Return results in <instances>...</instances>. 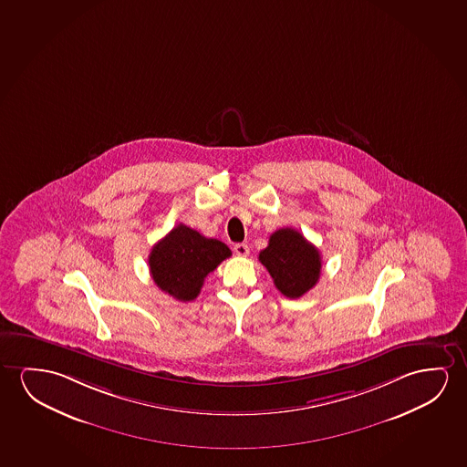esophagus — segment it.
Returning <instances> with one entry per match:
<instances>
[{
	"label": "esophagus",
	"instance_id": "34e87169",
	"mask_svg": "<svg viewBox=\"0 0 467 467\" xmlns=\"http://www.w3.org/2000/svg\"><path fill=\"white\" fill-rule=\"evenodd\" d=\"M234 254L237 257H247L249 255V245L247 244H236L234 245Z\"/></svg>",
	"mask_w": 467,
	"mask_h": 467
}]
</instances>
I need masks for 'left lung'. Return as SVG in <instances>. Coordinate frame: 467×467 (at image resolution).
Returning <instances> with one entry per match:
<instances>
[{
    "instance_id": "left-lung-1",
    "label": "left lung",
    "mask_w": 467,
    "mask_h": 467,
    "mask_svg": "<svg viewBox=\"0 0 467 467\" xmlns=\"http://www.w3.org/2000/svg\"><path fill=\"white\" fill-rule=\"evenodd\" d=\"M258 260L270 273L277 291L287 298L302 297L321 275L318 249L292 228L275 231Z\"/></svg>"
}]
</instances>
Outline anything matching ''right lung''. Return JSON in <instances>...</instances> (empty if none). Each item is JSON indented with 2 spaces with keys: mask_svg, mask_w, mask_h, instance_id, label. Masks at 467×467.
I'll use <instances>...</instances> for the list:
<instances>
[{
  "mask_svg": "<svg viewBox=\"0 0 467 467\" xmlns=\"http://www.w3.org/2000/svg\"><path fill=\"white\" fill-rule=\"evenodd\" d=\"M228 257L226 244L180 223L152 247L149 270L159 289L180 302H190L199 296L207 275Z\"/></svg>",
  "mask_w": 467,
  "mask_h": 467,
  "instance_id": "1",
  "label": "right lung"
}]
</instances>
